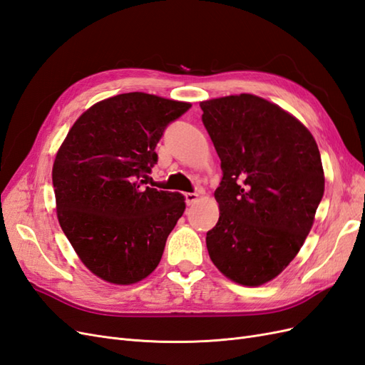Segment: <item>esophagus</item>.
Segmentation results:
<instances>
[{
	"label": "esophagus",
	"instance_id": "obj_1",
	"mask_svg": "<svg viewBox=\"0 0 365 365\" xmlns=\"http://www.w3.org/2000/svg\"><path fill=\"white\" fill-rule=\"evenodd\" d=\"M184 197H185V204L187 205H192V204H195L197 201V197H200V195H197V193H185Z\"/></svg>",
	"mask_w": 365,
	"mask_h": 365
}]
</instances>
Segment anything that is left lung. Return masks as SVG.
I'll return each mask as SVG.
<instances>
[{
	"mask_svg": "<svg viewBox=\"0 0 365 365\" xmlns=\"http://www.w3.org/2000/svg\"><path fill=\"white\" fill-rule=\"evenodd\" d=\"M220 158L219 220L205 242L225 277L259 286L288 267L324 193L322 157L294 115L252 94L200 103Z\"/></svg>",
	"mask_w": 365,
	"mask_h": 365,
	"instance_id": "left-lung-1",
	"label": "left lung"
}]
</instances>
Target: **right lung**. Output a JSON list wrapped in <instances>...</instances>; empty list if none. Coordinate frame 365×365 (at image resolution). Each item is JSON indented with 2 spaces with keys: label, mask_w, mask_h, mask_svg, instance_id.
Returning a JSON list of instances; mask_svg holds the SVG:
<instances>
[{
  "label": "right lung",
  "mask_w": 365,
  "mask_h": 365,
  "mask_svg": "<svg viewBox=\"0 0 365 365\" xmlns=\"http://www.w3.org/2000/svg\"><path fill=\"white\" fill-rule=\"evenodd\" d=\"M190 106L146 93L109 97L76 120L56 153L61 228L105 282L132 284L158 267L185 202L181 193L145 184L164 129Z\"/></svg>",
  "instance_id": "right-lung-1"
}]
</instances>
